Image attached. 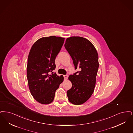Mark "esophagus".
Segmentation results:
<instances>
[{"mask_svg":"<svg viewBox=\"0 0 133 133\" xmlns=\"http://www.w3.org/2000/svg\"><path fill=\"white\" fill-rule=\"evenodd\" d=\"M64 78L65 80H66L68 79V75H64Z\"/></svg>","mask_w":133,"mask_h":133,"instance_id":"1","label":"esophagus"}]
</instances>
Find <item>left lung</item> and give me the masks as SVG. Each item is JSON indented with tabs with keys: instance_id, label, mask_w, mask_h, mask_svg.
Returning a JSON list of instances; mask_svg holds the SVG:
<instances>
[{
	"instance_id": "left-lung-1",
	"label": "left lung",
	"mask_w": 133,
	"mask_h": 133,
	"mask_svg": "<svg viewBox=\"0 0 133 133\" xmlns=\"http://www.w3.org/2000/svg\"><path fill=\"white\" fill-rule=\"evenodd\" d=\"M64 47L73 61L75 69H79L69 75L72 87L67 91V96L71 103L81 105L94 91L99 68L98 54L92 44L81 37L67 38Z\"/></svg>"
}]
</instances>
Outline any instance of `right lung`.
Listing matches in <instances>:
<instances>
[{
  "instance_id": "right-lung-1",
  "label": "right lung",
  "mask_w": 133,
  "mask_h": 133,
  "mask_svg": "<svg viewBox=\"0 0 133 133\" xmlns=\"http://www.w3.org/2000/svg\"><path fill=\"white\" fill-rule=\"evenodd\" d=\"M64 38L50 36L37 41L29 54L27 76L29 89L33 97L41 104H48L54 100L55 92L64 81L58 76L55 59L64 44Z\"/></svg>"
}]
</instances>
